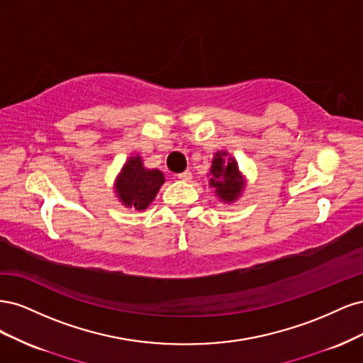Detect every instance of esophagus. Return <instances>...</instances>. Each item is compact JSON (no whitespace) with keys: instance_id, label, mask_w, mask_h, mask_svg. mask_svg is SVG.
Segmentation results:
<instances>
[{"instance_id":"34e87169","label":"esophagus","mask_w":363,"mask_h":363,"mask_svg":"<svg viewBox=\"0 0 363 363\" xmlns=\"http://www.w3.org/2000/svg\"><path fill=\"white\" fill-rule=\"evenodd\" d=\"M177 179L182 182H189L192 179V174H191V171H184L182 174H177Z\"/></svg>"}]
</instances>
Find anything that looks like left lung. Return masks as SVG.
Returning a JSON list of instances; mask_svg holds the SVG:
<instances>
[{
  "label": "left lung",
  "mask_w": 363,
  "mask_h": 363,
  "mask_svg": "<svg viewBox=\"0 0 363 363\" xmlns=\"http://www.w3.org/2000/svg\"><path fill=\"white\" fill-rule=\"evenodd\" d=\"M211 180L208 184L215 188V194L224 203H232L239 199L240 192L244 191V177L240 175L238 162L233 157H228L227 151L215 152L211 167Z\"/></svg>",
  "instance_id": "1"
}]
</instances>
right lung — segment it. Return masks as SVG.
I'll return each mask as SVG.
<instances>
[{"label": "right lung", "mask_w": 363, "mask_h": 363, "mask_svg": "<svg viewBox=\"0 0 363 363\" xmlns=\"http://www.w3.org/2000/svg\"><path fill=\"white\" fill-rule=\"evenodd\" d=\"M163 183L164 177L159 169H147L140 156H133L121 169L115 183V192L124 206L145 211L156 199Z\"/></svg>", "instance_id": "right-lung-1"}]
</instances>
